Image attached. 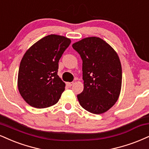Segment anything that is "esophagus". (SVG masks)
<instances>
[{"label": "esophagus", "mask_w": 149, "mask_h": 149, "mask_svg": "<svg viewBox=\"0 0 149 149\" xmlns=\"http://www.w3.org/2000/svg\"><path fill=\"white\" fill-rule=\"evenodd\" d=\"M73 82H67V85L69 86V87H71L73 85Z\"/></svg>", "instance_id": "1"}]
</instances>
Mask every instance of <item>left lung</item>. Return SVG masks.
Wrapping results in <instances>:
<instances>
[{"mask_svg":"<svg viewBox=\"0 0 149 149\" xmlns=\"http://www.w3.org/2000/svg\"><path fill=\"white\" fill-rule=\"evenodd\" d=\"M82 60L84 89L77 96L80 105L91 113L107 112L119 97L122 69L113 48L96 37H86L73 44Z\"/></svg>","mask_w":149,"mask_h":149,"instance_id":"8db88e82","label":"left lung"}]
</instances>
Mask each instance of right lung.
Returning a JSON list of instances; mask_svg holds the SVG:
<instances>
[{
	"mask_svg": "<svg viewBox=\"0 0 149 149\" xmlns=\"http://www.w3.org/2000/svg\"><path fill=\"white\" fill-rule=\"evenodd\" d=\"M64 36L43 37L27 50L18 73L19 92L25 101L35 108H46L57 103L65 83L57 75L58 62L71 44Z\"/></svg>",
	"mask_w": 149,
	"mask_h": 149,
	"instance_id": "add662e5",
	"label": "right lung"
}]
</instances>
